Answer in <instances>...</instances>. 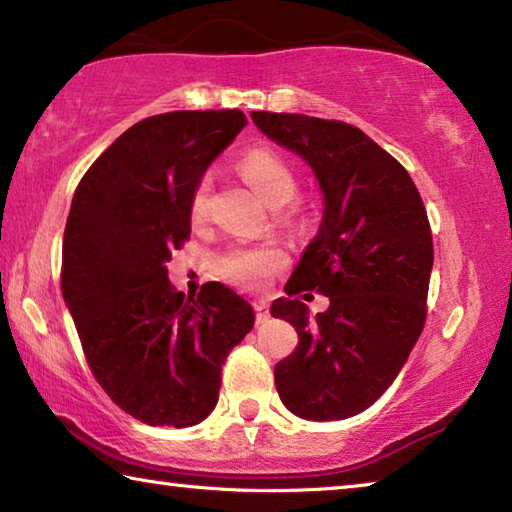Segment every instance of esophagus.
I'll use <instances>...</instances> for the list:
<instances>
[{
	"label": "esophagus",
	"mask_w": 512,
	"mask_h": 512,
	"mask_svg": "<svg viewBox=\"0 0 512 512\" xmlns=\"http://www.w3.org/2000/svg\"><path fill=\"white\" fill-rule=\"evenodd\" d=\"M253 307H255L257 325H262V323H266L268 318H271V314H268V307H266V302H264V300H255V302H253Z\"/></svg>",
	"instance_id": "obj_1"
}]
</instances>
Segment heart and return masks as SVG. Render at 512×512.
Returning <instances> with one entry per match:
<instances>
[{
	"mask_svg": "<svg viewBox=\"0 0 512 512\" xmlns=\"http://www.w3.org/2000/svg\"><path fill=\"white\" fill-rule=\"evenodd\" d=\"M241 176L248 180V185L264 198L271 207H280L289 203L296 194V173L291 164L271 149H253L248 151L239 162ZM212 196V176L198 180L189 203V214L194 223H201L207 210H210ZM287 264V255L277 246H232L225 250L216 262L219 273L232 284H239L244 289L264 287L268 277L280 271Z\"/></svg>",
	"mask_w": 512,
	"mask_h": 512,
	"instance_id": "1",
	"label": "heart"
}]
</instances>
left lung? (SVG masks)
Here are the masks:
<instances>
[{"label":"left lung","mask_w":512,"mask_h":512,"mask_svg":"<svg viewBox=\"0 0 512 512\" xmlns=\"http://www.w3.org/2000/svg\"><path fill=\"white\" fill-rule=\"evenodd\" d=\"M268 140L305 160L323 192V221L271 314L296 327L298 348L275 366L282 404L305 420H345L375 404L427 318L431 228L400 162L343 121L250 112ZM323 290L330 307L308 316L292 296Z\"/></svg>","instance_id":"1"}]
</instances>
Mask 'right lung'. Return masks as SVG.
Returning <instances> with one entry per match:
<instances>
[{
    "label": "right lung",
    "instance_id": "right-lung-1",
    "mask_svg": "<svg viewBox=\"0 0 512 512\" xmlns=\"http://www.w3.org/2000/svg\"><path fill=\"white\" fill-rule=\"evenodd\" d=\"M248 124L241 110H176L137 121L85 173L63 239L60 287L94 379L151 427H192L219 402L221 368L253 329L221 282L198 298L167 262L192 232L189 203L212 160Z\"/></svg>",
    "mask_w": 512,
    "mask_h": 512
}]
</instances>
